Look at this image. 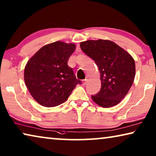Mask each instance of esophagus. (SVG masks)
Returning a JSON list of instances; mask_svg holds the SVG:
<instances>
[{
	"label": "esophagus",
	"mask_w": 156,
	"mask_h": 156,
	"mask_svg": "<svg viewBox=\"0 0 156 156\" xmlns=\"http://www.w3.org/2000/svg\"><path fill=\"white\" fill-rule=\"evenodd\" d=\"M86 83H87V80H83L82 81V83H83V86H85L86 84Z\"/></svg>",
	"instance_id": "esophagus-1"
}]
</instances>
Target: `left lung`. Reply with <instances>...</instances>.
I'll use <instances>...</instances> for the list:
<instances>
[{
  "instance_id": "1",
  "label": "left lung",
  "mask_w": 156,
  "mask_h": 156,
  "mask_svg": "<svg viewBox=\"0 0 156 156\" xmlns=\"http://www.w3.org/2000/svg\"><path fill=\"white\" fill-rule=\"evenodd\" d=\"M80 47L95 61L100 73L101 88L97 94L91 95L92 100L105 108L119 104L135 80V60L125 49L110 40H87L81 42Z\"/></svg>"
}]
</instances>
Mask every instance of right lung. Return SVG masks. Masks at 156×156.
Segmentation results:
<instances>
[{
  "mask_svg": "<svg viewBox=\"0 0 156 156\" xmlns=\"http://www.w3.org/2000/svg\"><path fill=\"white\" fill-rule=\"evenodd\" d=\"M76 45L57 41L44 45L28 60L24 81L35 101L46 107L66 102L81 81L76 80L68 61Z\"/></svg>",
  "mask_w": 156,
  "mask_h": 156,
  "instance_id": "1",
  "label": "right lung"
}]
</instances>
